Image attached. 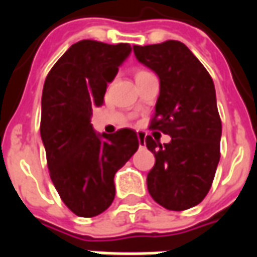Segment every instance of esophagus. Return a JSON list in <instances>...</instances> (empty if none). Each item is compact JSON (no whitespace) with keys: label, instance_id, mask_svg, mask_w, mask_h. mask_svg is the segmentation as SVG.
I'll return each instance as SVG.
<instances>
[{"label":"esophagus","instance_id":"1","mask_svg":"<svg viewBox=\"0 0 257 257\" xmlns=\"http://www.w3.org/2000/svg\"><path fill=\"white\" fill-rule=\"evenodd\" d=\"M136 135H138V140H139V145L140 147H142V146L146 143V134L143 131H138V134Z\"/></svg>","mask_w":257,"mask_h":257}]
</instances>
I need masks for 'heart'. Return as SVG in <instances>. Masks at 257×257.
<instances>
[{
	"mask_svg": "<svg viewBox=\"0 0 257 257\" xmlns=\"http://www.w3.org/2000/svg\"><path fill=\"white\" fill-rule=\"evenodd\" d=\"M143 73H146L145 70H139V71H138V73H136V75H140V74H143Z\"/></svg>",
	"mask_w": 257,
	"mask_h": 257,
	"instance_id": "1",
	"label": "heart"
}]
</instances>
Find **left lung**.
<instances>
[{"instance_id": "1", "label": "left lung", "mask_w": 257, "mask_h": 257, "mask_svg": "<svg viewBox=\"0 0 257 257\" xmlns=\"http://www.w3.org/2000/svg\"><path fill=\"white\" fill-rule=\"evenodd\" d=\"M134 52L160 78L150 128L171 136L164 146L151 136L146 138L147 149L156 157L147 175V189L167 209H189L208 194L220 160L221 121L215 85L183 42L135 45Z\"/></svg>"}]
</instances>
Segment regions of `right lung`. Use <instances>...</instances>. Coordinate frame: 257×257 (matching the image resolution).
I'll return each mask as SVG.
<instances>
[{
	"label": "right lung",
	"instance_id": "right-lung-1",
	"mask_svg": "<svg viewBox=\"0 0 257 257\" xmlns=\"http://www.w3.org/2000/svg\"><path fill=\"white\" fill-rule=\"evenodd\" d=\"M132 52L129 44L82 40L73 44L48 74L41 100V139L49 175L68 209L93 217L115 197L114 175L134 156V129L97 134L92 110L103 106L107 84Z\"/></svg>",
	"mask_w": 257,
	"mask_h": 257
}]
</instances>
